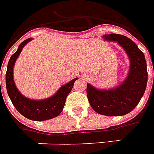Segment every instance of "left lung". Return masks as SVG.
<instances>
[{
  "label": "left lung",
  "instance_id": "obj_1",
  "mask_svg": "<svg viewBox=\"0 0 154 154\" xmlns=\"http://www.w3.org/2000/svg\"><path fill=\"white\" fill-rule=\"evenodd\" d=\"M103 37L117 42L126 51L131 60L129 74L121 86L109 91L97 90L87 84V98L92 109L99 114L122 116L131 112L144 95L148 81L146 61L144 53L127 36L112 33Z\"/></svg>",
  "mask_w": 154,
  "mask_h": 154
}]
</instances>
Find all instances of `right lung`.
I'll return each mask as SVG.
<instances>
[{
    "label": "right lung",
    "instance_id": "obj_1",
    "mask_svg": "<svg viewBox=\"0 0 154 154\" xmlns=\"http://www.w3.org/2000/svg\"><path fill=\"white\" fill-rule=\"evenodd\" d=\"M32 39L25 40L19 45L17 51L11 55L7 66V71L5 74L6 89L11 102L25 118L33 121H45L54 118L61 113L65 103L66 98L73 87L74 82L77 78L69 82L68 84L63 86L52 97L42 100H32L24 97L18 91L15 86L13 78V68L17 58L21 53L22 49Z\"/></svg>",
    "mask_w": 154,
    "mask_h": 154
}]
</instances>
